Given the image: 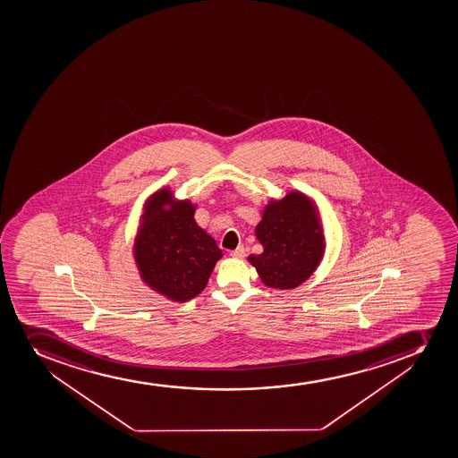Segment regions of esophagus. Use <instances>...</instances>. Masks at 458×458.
Returning a JSON list of instances; mask_svg holds the SVG:
<instances>
[{
  "label": "esophagus",
  "mask_w": 458,
  "mask_h": 458,
  "mask_svg": "<svg viewBox=\"0 0 458 458\" xmlns=\"http://www.w3.org/2000/svg\"><path fill=\"white\" fill-rule=\"evenodd\" d=\"M230 255H232L233 259H245V248H243V246H239V248H236V250H232V252H230Z\"/></svg>",
  "instance_id": "1"
}]
</instances>
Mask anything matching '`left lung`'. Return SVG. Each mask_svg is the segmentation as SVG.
I'll return each mask as SVG.
<instances>
[{
	"label": "left lung",
	"instance_id": "obj_1",
	"mask_svg": "<svg viewBox=\"0 0 458 458\" xmlns=\"http://www.w3.org/2000/svg\"><path fill=\"white\" fill-rule=\"evenodd\" d=\"M255 236L263 254L250 255L264 285L294 290L312 276L326 252V237L318 206L309 195L288 191L264 206Z\"/></svg>",
	"mask_w": 458,
	"mask_h": 458
}]
</instances>
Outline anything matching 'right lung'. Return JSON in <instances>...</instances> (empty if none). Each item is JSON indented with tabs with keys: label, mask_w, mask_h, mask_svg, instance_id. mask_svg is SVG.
<instances>
[{
	"label": "right lung",
	"mask_w": 458,
	"mask_h": 458,
	"mask_svg": "<svg viewBox=\"0 0 458 458\" xmlns=\"http://www.w3.org/2000/svg\"><path fill=\"white\" fill-rule=\"evenodd\" d=\"M197 204L168 186L146 199L132 255L141 281L165 299L185 303L208 285L222 250L194 219Z\"/></svg>",
	"instance_id": "obj_1"
}]
</instances>
